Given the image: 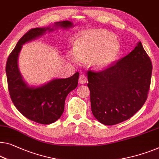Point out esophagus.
I'll return each mask as SVG.
<instances>
[{
	"mask_svg": "<svg viewBox=\"0 0 159 159\" xmlns=\"http://www.w3.org/2000/svg\"><path fill=\"white\" fill-rule=\"evenodd\" d=\"M88 81V79H87V77L86 75L84 74H81L80 75L79 77V82L81 84H86V83Z\"/></svg>",
	"mask_w": 159,
	"mask_h": 159,
	"instance_id": "esophagus-1",
	"label": "esophagus"
}]
</instances>
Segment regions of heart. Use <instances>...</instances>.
Instances as JSON below:
<instances>
[{
  "label": "heart",
  "mask_w": 159,
  "mask_h": 159,
  "mask_svg": "<svg viewBox=\"0 0 159 159\" xmlns=\"http://www.w3.org/2000/svg\"><path fill=\"white\" fill-rule=\"evenodd\" d=\"M119 43L114 35L105 30H93L80 36L75 42L74 51L68 57L74 63L85 62L96 69L108 66L116 56Z\"/></svg>",
  "instance_id": "b5f03b06"
}]
</instances>
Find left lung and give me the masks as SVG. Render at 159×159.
Masks as SVG:
<instances>
[{
  "instance_id": "8db88e82",
  "label": "left lung",
  "mask_w": 159,
  "mask_h": 159,
  "mask_svg": "<svg viewBox=\"0 0 159 159\" xmlns=\"http://www.w3.org/2000/svg\"><path fill=\"white\" fill-rule=\"evenodd\" d=\"M152 63L141 42L129 55L101 71L87 72L91 111L104 125L131 118L148 97Z\"/></svg>"
}]
</instances>
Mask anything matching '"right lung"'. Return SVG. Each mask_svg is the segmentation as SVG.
Masks as SVG:
<instances>
[{"label":"right lung","mask_w":159,"mask_h":159,"mask_svg":"<svg viewBox=\"0 0 159 159\" xmlns=\"http://www.w3.org/2000/svg\"><path fill=\"white\" fill-rule=\"evenodd\" d=\"M68 20L56 22L54 27L32 28L19 40L6 62V72L9 93L16 108L25 118L41 124L56 121L64 111L66 96L78 86L79 73L67 79H56L42 86L30 87L25 82L18 68V59L22 46L36 39L46 31L58 28H71Z\"/></svg>","instance_id":"1"}]
</instances>
